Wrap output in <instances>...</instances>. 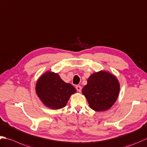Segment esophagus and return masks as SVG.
<instances>
[{"label": "esophagus", "instance_id": "obj_1", "mask_svg": "<svg viewBox=\"0 0 147 147\" xmlns=\"http://www.w3.org/2000/svg\"><path fill=\"white\" fill-rule=\"evenodd\" d=\"M76 88L77 91L79 92H81V90H82V87H81V86H80V85L76 86Z\"/></svg>", "mask_w": 147, "mask_h": 147}]
</instances>
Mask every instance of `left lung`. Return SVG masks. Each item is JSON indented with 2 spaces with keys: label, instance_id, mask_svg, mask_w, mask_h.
I'll use <instances>...</instances> for the list:
<instances>
[{
  "label": "left lung",
  "instance_id": "8db88e82",
  "mask_svg": "<svg viewBox=\"0 0 147 147\" xmlns=\"http://www.w3.org/2000/svg\"><path fill=\"white\" fill-rule=\"evenodd\" d=\"M119 92V80L105 71L92 74L82 89L90 108L96 111L109 110L116 102Z\"/></svg>",
  "mask_w": 147,
  "mask_h": 147
}]
</instances>
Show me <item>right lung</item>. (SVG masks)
<instances>
[{"label": "right lung", "mask_w": 147, "mask_h": 147, "mask_svg": "<svg viewBox=\"0 0 147 147\" xmlns=\"http://www.w3.org/2000/svg\"><path fill=\"white\" fill-rule=\"evenodd\" d=\"M36 92L41 102L52 110L64 108L76 88L64 82L57 73L47 71L37 80Z\"/></svg>", "instance_id": "obj_1"}]
</instances>
